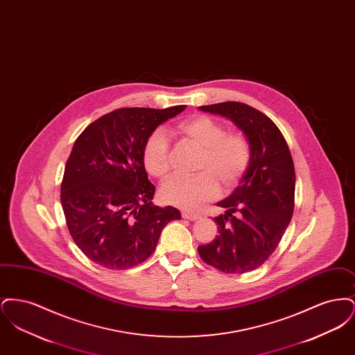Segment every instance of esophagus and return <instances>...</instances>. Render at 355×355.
<instances>
[{"instance_id": "esophagus-1", "label": "esophagus", "mask_w": 355, "mask_h": 355, "mask_svg": "<svg viewBox=\"0 0 355 355\" xmlns=\"http://www.w3.org/2000/svg\"><path fill=\"white\" fill-rule=\"evenodd\" d=\"M182 217L186 218V220H194L200 218V214H198V213H194V211L184 210V211H182Z\"/></svg>"}]
</instances>
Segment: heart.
I'll return each mask as SVG.
<instances>
[{
	"label": "heart",
	"mask_w": 355,
	"mask_h": 355,
	"mask_svg": "<svg viewBox=\"0 0 355 355\" xmlns=\"http://www.w3.org/2000/svg\"><path fill=\"white\" fill-rule=\"evenodd\" d=\"M175 133L201 149L196 164V175H171L161 187L168 203L184 209L217 197L220 185L230 190L242 180L250 165L252 149L248 138L239 132H225L223 125L207 116H196L175 126ZM142 159L146 171L164 178L170 171V144L162 129L153 130L145 141Z\"/></svg>",
	"instance_id": "obj_1"
}]
</instances>
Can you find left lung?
<instances>
[{
	"mask_svg": "<svg viewBox=\"0 0 355 355\" xmlns=\"http://www.w3.org/2000/svg\"><path fill=\"white\" fill-rule=\"evenodd\" d=\"M203 112L232 119L252 149L250 165L232 196L217 203L218 236L198 246L203 262L227 274L263 265L286 232L294 211L295 170L286 139L266 114L242 102L206 105Z\"/></svg>",
	"mask_w": 355,
	"mask_h": 355,
	"instance_id": "left-lung-1",
	"label": "left lung"
}]
</instances>
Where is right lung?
Returning a JSON list of instances; mask_svg holds the SVG:
<instances>
[{
  "instance_id": "add662e5",
  "label": "right lung",
  "mask_w": 355,
  "mask_h": 355,
  "mask_svg": "<svg viewBox=\"0 0 355 355\" xmlns=\"http://www.w3.org/2000/svg\"><path fill=\"white\" fill-rule=\"evenodd\" d=\"M186 105L122 107L92 122L74 142L61 184L69 233L93 262L125 270L146 261L162 229L181 213L152 202L142 150L158 125Z\"/></svg>"
}]
</instances>
